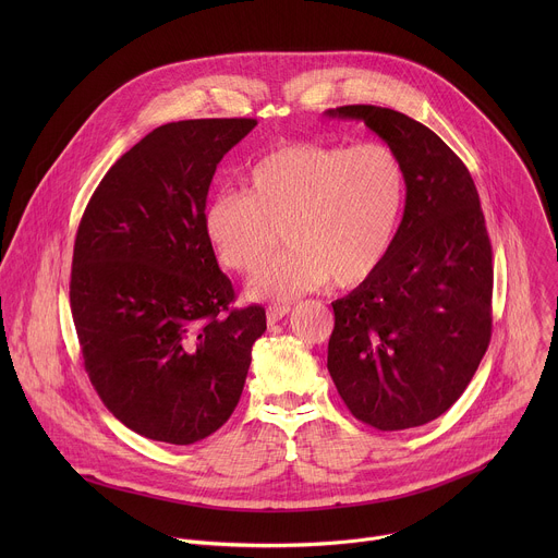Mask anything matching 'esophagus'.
I'll return each mask as SVG.
<instances>
[{
	"label": "esophagus",
	"mask_w": 558,
	"mask_h": 558,
	"mask_svg": "<svg viewBox=\"0 0 558 558\" xmlns=\"http://www.w3.org/2000/svg\"><path fill=\"white\" fill-rule=\"evenodd\" d=\"M289 311H291L289 306H269V308H267V323H269V325H276L278 320H282V317H284Z\"/></svg>",
	"instance_id": "esophagus-1"
}]
</instances>
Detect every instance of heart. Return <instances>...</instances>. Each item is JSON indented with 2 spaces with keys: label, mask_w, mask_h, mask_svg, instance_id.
<instances>
[{
  "label": "heart",
  "mask_w": 558,
  "mask_h": 558,
  "mask_svg": "<svg viewBox=\"0 0 558 558\" xmlns=\"http://www.w3.org/2000/svg\"><path fill=\"white\" fill-rule=\"evenodd\" d=\"M407 170L386 143H289L252 168L247 192H220L203 211L216 258L256 276L280 245L289 250L254 293L293 300L329 280L353 287L384 260L400 225Z\"/></svg>",
  "instance_id": "1"
}]
</instances>
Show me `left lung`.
<instances>
[{"label": "left lung", "instance_id": "8db88e82", "mask_svg": "<svg viewBox=\"0 0 558 558\" xmlns=\"http://www.w3.org/2000/svg\"><path fill=\"white\" fill-rule=\"evenodd\" d=\"M329 117L364 121L400 154L404 216L379 267L331 302L329 373L353 417L404 430L444 415L470 384L493 333V247L461 158L420 121L377 106Z\"/></svg>", "mask_w": 558, "mask_h": 558}]
</instances>
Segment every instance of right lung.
<instances>
[{
	"label": "right lung",
	"mask_w": 558,
	"mask_h": 558,
	"mask_svg": "<svg viewBox=\"0 0 558 558\" xmlns=\"http://www.w3.org/2000/svg\"><path fill=\"white\" fill-rule=\"evenodd\" d=\"M256 119H190L151 130L108 170L76 229L70 308L84 366L130 430L177 446L233 413L267 329L233 308L203 229L220 158Z\"/></svg>",
	"instance_id": "right-lung-1"
}]
</instances>
